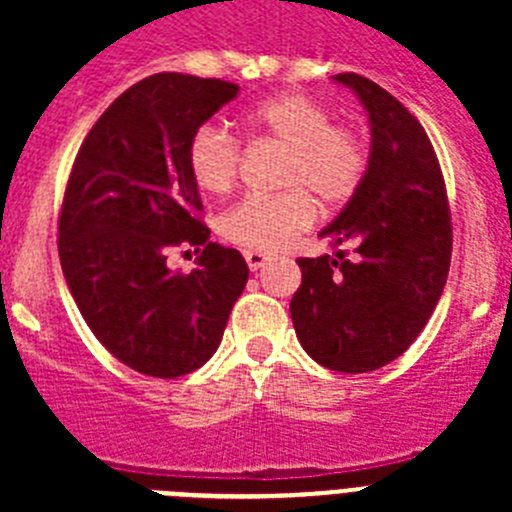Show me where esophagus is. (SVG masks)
<instances>
[{"mask_svg":"<svg viewBox=\"0 0 512 512\" xmlns=\"http://www.w3.org/2000/svg\"><path fill=\"white\" fill-rule=\"evenodd\" d=\"M243 259H246L248 269L259 271L261 266L266 264V259H269V256H266L264 251H243Z\"/></svg>","mask_w":512,"mask_h":512,"instance_id":"34e87169","label":"esophagus"}]
</instances>
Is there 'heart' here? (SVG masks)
I'll use <instances>...</instances> for the list:
<instances>
[{
	"label": "heart",
	"mask_w": 512,
	"mask_h": 512,
	"mask_svg": "<svg viewBox=\"0 0 512 512\" xmlns=\"http://www.w3.org/2000/svg\"><path fill=\"white\" fill-rule=\"evenodd\" d=\"M330 110L300 92L277 94L246 115L251 140L287 146L279 169L277 194H248L220 217V235L235 246L274 251L315 220V200L338 207L359 192L369 169L361 133L330 122ZM187 171L207 194H228L238 182L243 161L241 140L220 125H200L187 143Z\"/></svg>",
	"instance_id": "obj_1"
}]
</instances>
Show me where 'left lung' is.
<instances>
[{"label": "left lung", "instance_id": "obj_1", "mask_svg": "<svg viewBox=\"0 0 512 512\" xmlns=\"http://www.w3.org/2000/svg\"><path fill=\"white\" fill-rule=\"evenodd\" d=\"M336 81L359 94L372 156L359 192L325 230L333 256L297 259L289 302L302 348L333 372L364 374L405 354L441 300L451 264V210L441 164L418 117L359 74ZM343 245H354L348 260Z\"/></svg>", "mask_w": 512, "mask_h": 512}]
</instances>
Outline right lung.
Returning <instances> with one entry per match:
<instances>
[{
	"instance_id": "right-lung-1",
	"label": "right lung",
	"mask_w": 512,
	"mask_h": 512,
	"mask_svg": "<svg viewBox=\"0 0 512 512\" xmlns=\"http://www.w3.org/2000/svg\"><path fill=\"white\" fill-rule=\"evenodd\" d=\"M235 94L189 74L138 81L94 122L66 182L58 256L71 297L97 341L148 377L200 369L248 282L241 253L207 241L184 161L194 130ZM182 245L203 248L189 275L165 266Z\"/></svg>"
}]
</instances>
